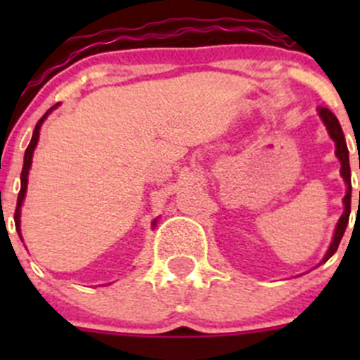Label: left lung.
I'll list each match as a JSON object with an SVG mask.
<instances>
[{"label":"left lung","mask_w":360,"mask_h":360,"mask_svg":"<svg viewBox=\"0 0 360 360\" xmlns=\"http://www.w3.org/2000/svg\"><path fill=\"white\" fill-rule=\"evenodd\" d=\"M319 115H321L322 122L326 123L328 127V132L331 136V139L336 143V157L340 158L341 162V176H343L345 183H347V195H345L343 203H345V210L341 214L340 221H338V226L335 231V238H333L331 245H329L328 254L324 256L322 263L328 261L329 257L338 250V245H340L341 237H343L345 230H347V224H348V217H350V198H352V183H350V163H348V148L347 143H345V136H343V130H341L340 122L328 108H319Z\"/></svg>","instance_id":"left-lung-1"}]
</instances>
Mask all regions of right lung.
<instances>
[{
  "instance_id": "obj_1",
  "label": "right lung",
  "mask_w": 360,
  "mask_h": 360,
  "mask_svg": "<svg viewBox=\"0 0 360 360\" xmlns=\"http://www.w3.org/2000/svg\"><path fill=\"white\" fill-rule=\"evenodd\" d=\"M53 108H57V104H56V106H52V108H50V110L46 111L45 115L41 116V118H39V122L36 123V127H34V132H32V139H31V143H29L27 150H25V155H24V167H22V174H20V191H19V197H17L15 216H13V217H15V228H17V231H19V235H20V205H22V200H24L25 190H27V174H29V167H31L32 151H34L36 144H38V137H39V127H41L43 120L46 118V115H49V112L52 111ZM153 224H155V223H153Z\"/></svg>"
}]
</instances>
